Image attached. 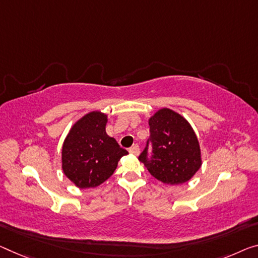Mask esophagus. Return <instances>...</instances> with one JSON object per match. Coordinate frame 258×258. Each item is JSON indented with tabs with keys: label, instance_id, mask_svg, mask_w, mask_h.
I'll use <instances>...</instances> for the list:
<instances>
[{
	"label": "esophagus",
	"instance_id": "obj_1",
	"mask_svg": "<svg viewBox=\"0 0 258 258\" xmlns=\"http://www.w3.org/2000/svg\"><path fill=\"white\" fill-rule=\"evenodd\" d=\"M129 152L132 153V154H134V156H138V154H140V146H138L137 144L133 145L132 148L129 149Z\"/></svg>",
	"mask_w": 258,
	"mask_h": 258
}]
</instances>
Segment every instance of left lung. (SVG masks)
<instances>
[{
	"label": "left lung",
	"instance_id": "8db88e82",
	"mask_svg": "<svg viewBox=\"0 0 258 258\" xmlns=\"http://www.w3.org/2000/svg\"><path fill=\"white\" fill-rule=\"evenodd\" d=\"M152 157L148 145L138 159L150 174L162 183L176 185L188 182L202 166L198 138L189 122L175 110L158 109L149 118Z\"/></svg>",
	"mask_w": 258,
	"mask_h": 258
}]
</instances>
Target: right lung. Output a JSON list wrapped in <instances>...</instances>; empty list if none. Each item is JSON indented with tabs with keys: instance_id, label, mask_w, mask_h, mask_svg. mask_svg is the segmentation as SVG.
Instances as JSON below:
<instances>
[{
	"instance_id": "obj_1",
	"label": "right lung",
	"mask_w": 258,
	"mask_h": 258,
	"mask_svg": "<svg viewBox=\"0 0 258 258\" xmlns=\"http://www.w3.org/2000/svg\"><path fill=\"white\" fill-rule=\"evenodd\" d=\"M108 118L100 110L85 114L71 126L62 145V170L79 189L96 188L112 176L128 151L106 134Z\"/></svg>"
}]
</instances>
